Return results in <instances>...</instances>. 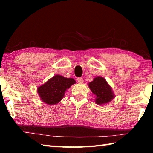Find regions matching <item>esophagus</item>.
<instances>
[{"label":"esophagus","mask_w":153,"mask_h":153,"mask_svg":"<svg viewBox=\"0 0 153 153\" xmlns=\"http://www.w3.org/2000/svg\"><path fill=\"white\" fill-rule=\"evenodd\" d=\"M77 82H78V83H79V84H82V83L84 82V79H83L82 77H77Z\"/></svg>","instance_id":"34e87169"}]
</instances>
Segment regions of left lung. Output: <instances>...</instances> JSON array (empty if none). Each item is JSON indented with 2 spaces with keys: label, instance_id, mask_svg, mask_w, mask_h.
Returning a JSON list of instances; mask_svg holds the SVG:
<instances>
[{
  "label": "left lung",
  "instance_id": "left-lung-1",
  "mask_svg": "<svg viewBox=\"0 0 153 153\" xmlns=\"http://www.w3.org/2000/svg\"><path fill=\"white\" fill-rule=\"evenodd\" d=\"M88 84L90 90L96 96L95 102L98 105L107 104L115 97L112 88L104 77H96L93 81Z\"/></svg>",
  "mask_w": 153,
  "mask_h": 153
}]
</instances>
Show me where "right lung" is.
<instances>
[{"instance_id":"obj_1","label":"right lung","mask_w":153,"mask_h":153,"mask_svg":"<svg viewBox=\"0 0 153 153\" xmlns=\"http://www.w3.org/2000/svg\"><path fill=\"white\" fill-rule=\"evenodd\" d=\"M76 83L73 78L55 75L45 84L38 87L37 92L42 102L49 105H56L63 99L67 90Z\"/></svg>"}]
</instances>
